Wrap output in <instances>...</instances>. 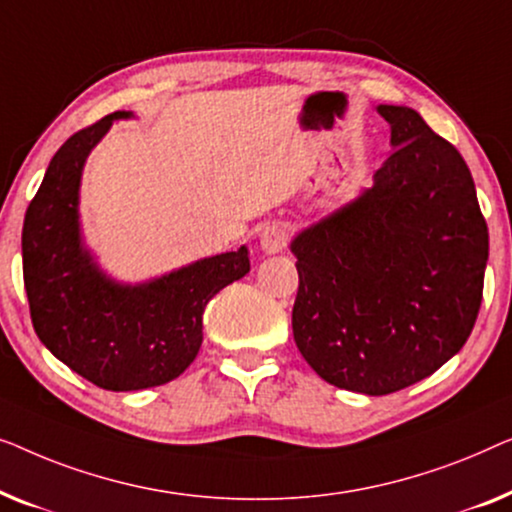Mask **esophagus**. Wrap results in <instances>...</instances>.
I'll list each match as a JSON object with an SVG mask.
<instances>
[{
    "instance_id": "1",
    "label": "esophagus",
    "mask_w": 512,
    "mask_h": 512,
    "mask_svg": "<svg viewBox=\"0 0 512 512\" xmlns=\"http://www.w3.org/2000/svg\"><path fill=\"white\" fill-rule=\"evenodd\" d=\"M285 246H287V232L283 225H278V222H271V225H266L262 232H259V248H262L266 255L283 253Z\"/></svg>"
}]
</instances>
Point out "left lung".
<instances>
[{
  "label": "left lung",
  "instance_id": "1",
  "mask_svg": "<svg viewBox=\"0 0 512 512\" xmlns=\"http://www.w3.org/2000/svg\"><path fill=\"white\" fill-rule=\"evenodd\" d=\"M376 111L394 153L371 187L290 243L299 352L329 385L369 397L431 376L462 350L489 257L464 157L408 106Z\"/></svg>",
  "mask_w": 512,
  "mask_h": 512
}]
</instances>
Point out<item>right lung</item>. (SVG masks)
<instances>
[{
  "label": "right lung",
  "instance_id": "obj_1",
  "mask_svg": "<svg viewBox=\"0 0 512 512\" xmlns=\"http://www.w3.org/2000/svg\"><path fill=\"white\" fill-rule=\"evenodd\" d=\"M115 111L76 132L50 160L25 213L23 276L32 325L53 355L111 392L169 383L194 362L204 341V308L250 271L248 248L197 259L143 283L109 276L81 232V178Z\"/></svg>",
  "mask_w": 512,
  "mask_h": 512
}]
</instances>
